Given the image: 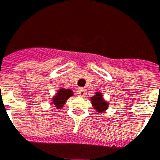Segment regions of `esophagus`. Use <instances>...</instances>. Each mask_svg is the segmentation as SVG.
<instances>
[{"mask_svg":"<svg viewBox=\"0 0 160 160\" xmlns=\"http://www.w3.org/2000/svg\"><path fill=\"white\" fill-rule=\"evenodd\" d=\"M77 94H78V96H82V97H84V96H86V94H87V90H86L85 88H80L77 91Z\"/></svg>","mask_w":160,"mask_h":160,"instance_id":"esophagus-1","label":"esophagus"}]
</instances>
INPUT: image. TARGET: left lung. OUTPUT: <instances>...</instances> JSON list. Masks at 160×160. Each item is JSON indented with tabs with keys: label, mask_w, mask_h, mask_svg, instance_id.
Instances as JSON below:
<instances>
[{
	"label": "left lung",
	"mask_w": 160,
	"mask_h": 160,
	"mask_svg": "<svg viewBox=\"0 0 160 160\" xmlns=\"http://www.w3.org/2000/svg\"><path fill=\"white\" fill-rule=\"evenodd\" d=\"M91 100H92V104L93 105V108L99 113L104 112L105 109H108L109 104L105 102V100L103 99L101 92H96V95L94 96H92Z\"/></svg>",
	"instance_id": "8db88e82"
}]
</instances>
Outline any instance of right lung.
Instances as JSON below:
<instances>
[{
    "mask_svg": "<svg viewBox=\"0 0 160 160\" xmlns=\"http://www.w3.org/2000/svg\"><path fill=\"white\" fill-rule=\"evenodd\" d=\"M73 95L72 90L67 89L65 90L64 88H62V89H59L58 91V92L56 93L55 96H54L52 100H53V104L55 105V107L57 109H61L62 107L64 106V105L65 104L66 101L68 100L70 96H72Z\"/></svg>",
    "mask_w": 160,
    "mask_h": 160,
    "instance_id": "right-lung-1",
    "label": "right lung"
}]
</instances>
